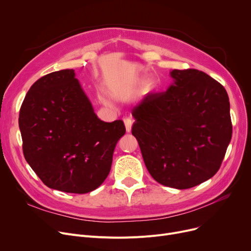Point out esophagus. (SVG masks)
<instances>
[{"label": "esophagus", "instance_id": "34e87169", "mask_svg": "<svg viewBox=\"0 0 251 251\" xmlns=\"http://www.w3.org/2000/svg\"><path fill=\"white\" fill-rule=\"evenodd\" d=\"M124 124H125V127H126V131L129 133L131 132V128H132V124H133V121L131 120L130 118H125L124 119Z\"/></svg>", "mask_w": 251, "mask_h": 251}]
</instances>
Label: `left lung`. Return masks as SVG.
<instances>
[{
	"mask_svg": "<svg viewBox=\"0 0 251 251\" xmlns=\"http://www.w3.org/2000/svg\"><path fill=\"white\" fill-rule=\"evenodd\" d=\"M165 92L147 95L131 110L150 174L162 185L187 189L212 178L232 137L226 89L204 72L174 69Z\"/></svg>",
	"mask_w": 251,
	"mask_h": 251,
	"instance_id": "obj_1",
	"label": "left lung"
}]
</instances>
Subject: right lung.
Segmentation results:
<instances>
[{
	"instance_id": "add662e5",
	"label": "right lung",
	"mask_w": 251,
	"mask_h": 251,
	"mask_svg": "<svg viewBox=\"0 0 251 251\" xmlns=\"http://www.w3.org/2000/svg\"><path fill=\"white\" fill-rule=\"evenodd\" d=\"M26 162L46 185L87 193L108 177L123 121L103 122L73 69L50 73L28 90L19 113Z\"/></svg>"
}]
</instances>
